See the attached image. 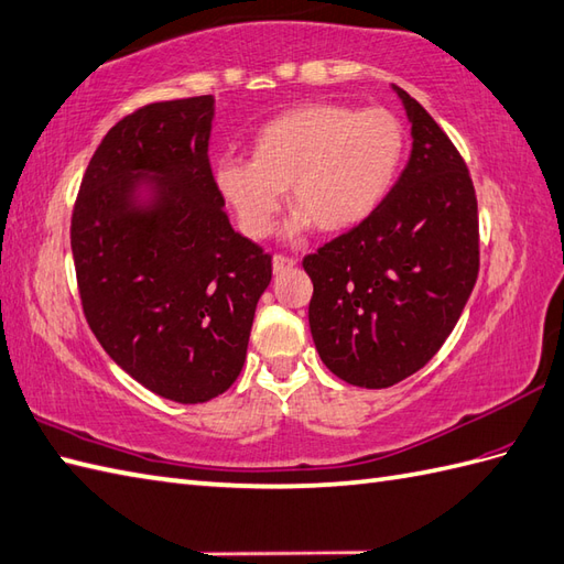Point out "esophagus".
I'll return each mask as SVG.
<instances>
[{"instance_id": "1", "label": "esophagus", "mask_w": 564, "mask_h": 564, "mask_svg": "<svg viewBox=\"0 0 564 564\" xmlns=\"http://www.w3.org/2000/svg\"><path fill=\"white\" fill-rule=\"evenodd\" d=\"M294 265H296V260H292V258H284V256L272 258V272L274 274H282L284 270H292Z\"/></svg>"}]
</instances>
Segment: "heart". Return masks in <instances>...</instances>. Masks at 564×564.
Masks as SVG:
<instances>
[{"instance_id":"b5f03b06","label":"heart","mask_w":564,"mask_h":564,"mask_svg":"<svg viewBox=\"0 0 564 564\" xmlns=\"http://www.w3.org/2000/svg\"><path fill=\"white\" fill-rule=\"evenodd\" d=\"M405 149V124L393 110L308 104L262 124L250 161H219L215 185L250 239L272 231L284 191L296 209L290 239L314 227L345 234L386 203Z\"/></svg>"}]
</instances>
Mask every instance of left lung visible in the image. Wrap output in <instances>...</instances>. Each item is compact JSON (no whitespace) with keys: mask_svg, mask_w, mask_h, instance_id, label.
Wrapping results in <instances>:
<instances>
[{"mask_svg":"<svg viewBox=\"0 0 564 564\" xmlns=\"http://www.w3.org/2000/svg\"><path fill=\"white\" fill-rule=\"evenodd\" d=\"M412 149L373 215L304 258L311 335L323 365L359 388L420 371L452 335L478 280V199L440 124L393 86Z\"/></svg>","mask_w":564,"mask_h":564,"instance_id":"1","label":"left lung"}]
</instances>
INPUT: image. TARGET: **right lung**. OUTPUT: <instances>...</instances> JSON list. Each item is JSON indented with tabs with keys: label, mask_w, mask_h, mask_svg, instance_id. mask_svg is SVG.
Masks as SVG:
<instances>
[{
	"label": "right lung",
	"mask_w": 564,
	"mask_h": 564,
	"mask_svg": "<svg viewBox=\"0 0 564 564\" xmlns=\"http://www.w3.org/2000/svg\"><path fill=\"white\" fill-rule=\"evenodd\" d=\"M215 98L144 106L82 178L72 256L84 316L116 365L173 403L236 381L272 258L234 231L207 147Z\"/></svg>",
	"instance_id": "1"
}]
</instances>
